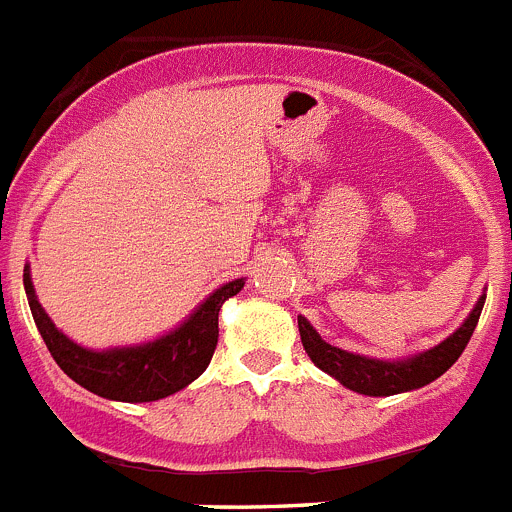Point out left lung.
I'll use <instances>...</instances> for the list:
<instances>
[{
    "label": "left lung",
    "instance_id": "1",
    "mask_svg": "<svg viewBox=\"0 0 512 512\" xmlns=\"http://www.w3.org/2000/svg\"><path fill=\"white\" fill-rule=\"evenodd\" d=\"M485 297L487 295L482 292L467 320L449 338H443L438 346L423 348L418 354L402 356V359H372V356L351 354V351H343L338 346H330L328 341L320 338V333L312 328L305 315H297V325H300L302 346L318 369L338 379L346 390L369 397H390L400 395V392L420 390V387L441 377L443 372H449L461 351L467 348L474 328H477Z\"/></svg>",
    "mask_w": 512,
    "mask_h": 512
}]
</instances>
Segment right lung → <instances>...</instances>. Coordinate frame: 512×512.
Returning a JSON list of instances; mask_svg holds the SVG:
<instances>
[{
	"label": "right lung",
	"mask_w": 512,
	"mask_h": 512,
	"mask_svg": "<svg viewBox=\"0 0 512 512\" xmlns=\"http://www.w3.org/2000/svg\"><path fill=\"white\" fill-rule=\"evenodd\" d=\"M25 295L45 346L76 384L104 400L115 402H156L200 377L210 364L217 346V315L225 300L238 295L246 279H233L217 287L210 297L194 307L187 320L164 336L146 343L115 348H87L71 341L56 328L35 295L30 264H25Z\"/></svg>",
	"instance_id": "right-lung-1"
}]
</instances>
